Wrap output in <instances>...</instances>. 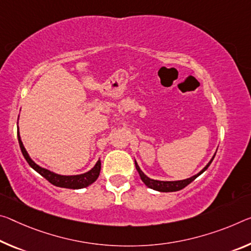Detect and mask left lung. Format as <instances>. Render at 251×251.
I'll use <instances>...</instances> for the list:
<instances>
[{
	"label": "left lung",
	"mask_w": 251,
	"mask_h": 251,
	"mask_svg": "<svg viewBox=\"0 0 251 251\" xmlns=\"http://www.w3.org/2000/svg\"><path fill=\"white\" fill-rule=\"evenodd\" d=\"M216 155H213V157L211 158V161H210L208 164H206L205 168L201 171V172H199L196 176L190 177V178H186V180H182V181H157V180H152V178L147 177L144 173H143V171L140 169V166L137 165L136 161H135V166H136V170L138 171V173H140V176L142 178V181L145 183V184L149 186V188L153 189V190H156V191H160V192H176V191H180L182 189H184L186 185H189L191 182L196 180V178L201 176L202 173L204 172V171L209 168V165L211 164V162L213 161V158Z\"/></svg>",
	"instance_id": "left-lung-1"
}]
</instances>
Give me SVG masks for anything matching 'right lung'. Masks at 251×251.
Returning <instances> with one entry per match:
<instances>
[{"label":"right lung","instance_id":"add662e5","mask_svg":"<svg viewBox=\"0 0 251 251\" xmlns=\"http://www.w3.org/2000/svg\"><path fill=\"white\" fill-rule=\"evenodd\" d=\"M18 140H19L20 149H21L23 156H25V158L26 160V162L29 163L31 168L37 171L40 176H42L43 177L47 178L51 184L59 186V188H67V189H75V190L86 188V186L90 185L91 183L96 181L99 176V173H100L101 164H100V161H98L96 163V165H95L94 168L90 171H88L87 173L79 174V176H59V174L51 172L49 170L41 168V166L35 164V163L31 160L29 154L26 153L25 146L22 144L21 137H20L19 135V129H18Z\"/></svg>","mask_w":251,"mask_h":251}]
</instances>
